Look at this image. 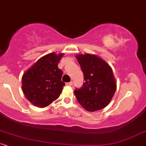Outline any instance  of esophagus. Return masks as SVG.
Masks as SVG:
<instances>
[{"mask_svg":"<svg viewBox=\"0 0 146 146\" xmlns=\"http://www.w3.org/2000/svg\"><path fill=\"white\" fill-rule=\"evenodd\" d=\"M67 86H72L73 85V83H72V81H70V82H69V83H67Z\"/></svg>","mask_w":146,"mask_h":146,"instance_id":"1","label":"esophagus"}]
</instances>
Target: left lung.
<instances>
[{
  "label": "left lung",
  "instance_id": "8db88e82",
  "mask_svg": "<svg viewBox=\"0 0 146 146\" xmlns=\"http://www.w3.org/2000/svg\"><path fill=\"white\" fill-rule=\"evenodd\" d=\"M84 73L83 87L74 90L79 103L86 111L93 112L106 107L116 90V81L110 65L94 54L76 56Z\"/></svg>",
  "mask_w": 146,
  "mask_h": 146
}]
</instances>
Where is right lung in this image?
Listing matches in <instances>:
<instances>
[{
  "instance_id": "obj_1",
  "label": "right lung",
  "mask_w": 146,
  "mask_h": 146,
  "mask_svg": "<svg viewBox=\"0 0 146 146\" xmlns=\"http://www.w3.org/2000/svg\"><path fill=\"white\" fill-rule=\"evenodd\" d=\"M63 54L50 53L40 58L22 76V90L30 102L44 108L59 98L65 83L58 67Z\"/></svg>"
}]
</instances>
